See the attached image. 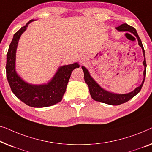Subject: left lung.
I'll return each instance as SVG.
<instances>
[{
    "label": "left lung",
    "mask_w": 152,
    "mask_h": 152,
    "mask_svg": "<svg viewBox=\"0 0 152 152\" xmlns=\"http://www.w3.org/2000/svg\"><path fill=\"white\" fill-rule=\"evenodd\" d=\"M116 29L118 31H129V32L133 34L134 36L137 38L138 45L142 48L143 56H144V61H143V65L145 67L144 72H143V76H144V78L141 85L139 87H136V88L133 90L131 92L127 94H115L112 92H110V91L104 90L100 86L96 81L94 80L92 77L91 76L87 68H85L84 66H82V69L84 72V79L85 83L89 87V93L91 98L96 101L101 102L103 103H106L108 104H111V105H118V104H123L124 102H127L128 100L132 99V98L135 96L138 92H140L141 88H142L143 83H144L145 76H146V60H145V50L143 48L142 42H141L140 38L138 35L137 31H136V29L134 27L130 26V25L127 24H122L120 25L119 27H116Z\"/></svg>",
    "instance_id": "left-lung-1"
}]
</instances>
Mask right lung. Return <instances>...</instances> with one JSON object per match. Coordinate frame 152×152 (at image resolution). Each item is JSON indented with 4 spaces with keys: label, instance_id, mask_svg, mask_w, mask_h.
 Listing matches in <instances>:
<instances>
[{
    "label": "right lung",
    "instance_id": "add662e5",
    "mask_svg": "<svg viewBox=\"0 0 152 152\" xmlns=\"http://www.w3.org/2000/svg\"><path fill=\"white\" fill-rule=\"evenodd\" d=\"M33 20H29L14 34L7 54L6 74L12 92L18 99L32 107H45L61 101L72 71L80 65L75 63L61 66L47 84L31 85L23 80L15 69L16 52L20 36Z\"/></svg>",
    "mask_w": 152,
    "mask_h": 152
}]
</instances>
